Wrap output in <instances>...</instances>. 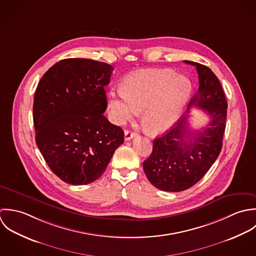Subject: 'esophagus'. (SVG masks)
<instances>
[{
	"instance_id": "obj_1",
	"label": "esophagus",
	"mask_w": 256,
	"mask_h": 256,
	"mask_svg": "<svg viewBox=\"0 0 256 256\" xmlns=\"http://www.w3.org/2000/svg\"><path fill=\"white\" fill-rule=\"evenodd\" d=\"M136 134H134V132H132L130 130H126V132H124V140H130L132 138H136Z\"/></svg>"
}]
</instances>
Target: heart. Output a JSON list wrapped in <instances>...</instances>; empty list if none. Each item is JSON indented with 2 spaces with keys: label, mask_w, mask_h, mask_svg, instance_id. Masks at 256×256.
<instances>
[{
  "label": "heart",
  "mask_w": 256,
  "mask_h": 256,
  "mask_svg": "<svg viewBox=\"0 0 256 256\" xmlns=\"http://www.w3.org/2000/svg\"><path fill=\"white\" fill-rule=\"evenodd\" d=\"M191 91V81L185 75L150 70L126 78L122 92L110 93L108 106L112 120L118 124L144 110V128L152 134H159L179 120Z\"/></svg>",
  "instance_id": "heart-1"
}]
</instances>
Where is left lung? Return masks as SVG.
I'll use <instances>...</instances> for the list:
<instances>
[{
    "label": "left lung",
    "mask_w": 256,
    "mask_h": 256,
    "mask_svg": "<svg viewBox=\"0 0 256 256\" xmlns=\"http://www.w3.org/2000/svg\"><path fill=\"white\" fill-rule=\"evenodd\" d=\"M184 62L196 66L199 75V89L189 106L203 110L210 120L200 130L190 132L185 118L154 140L144 170L154 187L167 192L187 190L202 179L222 150L226 130L228 102L220 80L203 64Z\"/></svg>",
    "instance_id": "1"
}]
</instances>
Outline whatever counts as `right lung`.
<instances>
[{
    "mask_svg": "<svg viewBox=\"0 0 256 256\" xmlns=\"http://www.w3.org/2000/svg\"><path fill=\"white\" fill-rule=\"evenodd\" d=\"M112 67L85 58L63 59L40 79L34 100L36 142L52 172L71 185L96 181L124 130L102 114Z\"/></svg>",
    "mask_w": 256,
    "mask_h": 256,
    "instance_id": "obj_1",
    "label": "right lung"
}]
</instances>
